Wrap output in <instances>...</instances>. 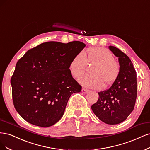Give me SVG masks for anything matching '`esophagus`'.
<instances>
[{
	"mask_svg": "<svg viewBox=\"0 0 150 150\" xmlns=\"http://www.w3.org/2000/svg\"><path fill=\"white\" fill-rule=\"evenodd\" d=\"M81 92L83 93H86L88 92V90L85 89V88H83L81 89Z\"/></svg>",
	"mask_w": 150,
	"mask_h": 150,
	"instance_id": "1",
	"label": "esophagus"
}]
</instances>
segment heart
<instances>
[{
    "label": "heart",
    "mask_w": 150,
    "mask_h": 150,
    "mask_svg": "<svg viewBox=\"0 0 150 150\" xmlns=\"http://www.w3.org/2000/svg\"><path fill=\"white\" fill-rule=\"evenodd\" d=\"M87 63L95 65L91 74L82 76L79 79L81 84L88 88H100L113 83L120 75V66L115 61L113 54L102 47H92L83 53L76 54L70 62L69 70L75 79L84 73Z\"/></svg>",
    "instance_id": "b5f03b06"
}]
</instances>
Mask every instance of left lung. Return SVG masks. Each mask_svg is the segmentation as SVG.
Segmentation results:
<instances>
[{
  "mask_svg": "<svg viewBox=\"0 0 150 150\" xmlns=\"http://www.w3.org/2000/svg\"><path fill=\"white\" fill-rule=\"evenodd\" d=\"M108 48L118 58L120 75L109 89L98 93L97 102L91 108L103 122L117 125L126 120L134 109L137 96V72L126 54L115 47Z\"/></svg>",
  "mask_w": 150,
  "mask_h": 150,
  "instance_id": "1",
  "label": "left lung"
}]
</instances>
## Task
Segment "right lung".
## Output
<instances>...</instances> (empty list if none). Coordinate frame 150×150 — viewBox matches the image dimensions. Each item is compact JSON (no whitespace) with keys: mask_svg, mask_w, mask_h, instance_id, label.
Instances as JSON below:
<instances>
[{"mask_svg":"<svg viewBox=\"0 0 150 150\" xmlns=\"http://www.w3.org/2000/svg\"><path fill=\"white\" fill-rule=\"evenodd\" d=\"M85 46L79 41L45 42L17 62L11 83L14 107L22 118L41 127L61 119L70 96L81 90L69 64Z\"/></svg>","mask_w":150,"mask_h":150,"instance_id":"1","label":"right lung"}]
</instances>
